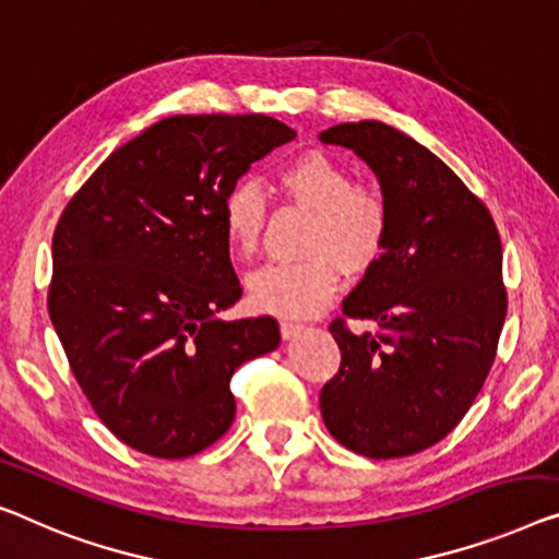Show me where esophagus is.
I'll list each match as a JSON object with an SVG mask.
<instances>
[{
  "label": "esophagus",
  "instance_id": "obj_1",
  "mask_svg": "<svg viewBox=\"0 0 559 559\" xmlns=\"http://www.w3.org/2000/svg\"><path fill=\"white\" fill-rule=\"evenodd\" d=\"M304 331H306L304 323H296V321H281V336H283V338H296V336H301Z\"/></svg>",
  "mask_w": 559,
  "mask_h": 559
}]
</instances>
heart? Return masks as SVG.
I'll return each mask as SVG.
<instances>
[{"mask_svg": "<svg viewBox=\"0 0 559 559\" xmlns=\"http://www.w3.org/2000/svg\"><path fill=\"white\" fill-rule=\"evenodd\" d=\"M281 193L311 211L298 261L271 263L246 281L248 304L276 316H313L336 294L341 271L361 276L377 265L389 238V211L377 193L356 188L352 173L321 150L294 157L276 175ZM263 190L240 180L221 200V226L238 258H253L261 246Z\"/></svg>", "mask_w": 559, "mask_h": 559, "instance_id": "1", "label": "heart"}]
</instances>
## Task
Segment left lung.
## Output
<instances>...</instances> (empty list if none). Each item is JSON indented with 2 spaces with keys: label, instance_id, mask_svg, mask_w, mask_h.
I'll list each match as a JSON object with an SVG mask.
<instances>
[{
  "label": "left lung",
  "instance_id": "1",
  "mask_svg": "<svg viewBox=\"0 0 559 559\" xmlns=\"http://www.w3.org/2000/svg\"><path fill=\"white\" fill-rule=\"evenodd\" d=\"M321 143L354 150L381 186L389 238L329 326L341 369L321 389L331 437L371 460L444 439L469 412L507 316L502 243L485 203L439 157L377 120L333 124Z\"/></svg>",
  "mask_w": 559,
  "mask_h": 559
}]
</instances>
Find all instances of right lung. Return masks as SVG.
<instances>
[{"instance_id": "right-lung-1", "label": "right lung", "mask_w": 559, "mask_h": 559, "mask_svg": "<svg viewBox=\"0 0 559 559\" xmlns=\"http://www.w3.org/2000/svg\"><path fill=\"white\" fill-rule=\"evenodd\" d=\"M296 132L265 115H175L115 150L52 238L49 319L107 429L182 460L236 416L230 377L273 352L276 319L223 321L240 298L221 200Z\"/></svg>"}]
</instances>
